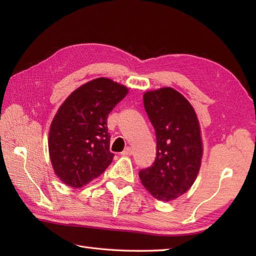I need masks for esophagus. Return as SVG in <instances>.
Listing matches in <instances>:
<instances>
[{"mask_svg":"<svg viewBox=\"0 0 256 256\" xmlns=\"http://www.w3.org/2000/svg\"><path fill=\"white\" fill-rule=\"evenodd\" d=\"M132 154H133V150L131 148H126L122 152V155H132Z\"/></svg>","mask_w":256,"mask_h":256,"instance_id":"esophagus-1","label":"esophagus"}]
</instances>
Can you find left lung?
I'll return each mask as SVG.
<instances>
[{
    "label": "left lung",
    "instance_id": "8db88e82",
    "mask_svg": "<svg viewBox=\"0 0 256 256\" xmlns=\"http://www.w3.org/2000/svg\"><path fill=\"white\" fill-rule=\"evenodd\" d=\"M144 108L156 132V160L138 172L145 189L160 201L175 200L192 188L204 154L194 108L170 86L146 91Z\"/></svg>",
    "mask_w": 256,
    "mask_h": 256
}]
</instances>
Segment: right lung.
Masks as SVG:
<instances>
[{
  "mask_svg": "<svg viewBox=\"0 0 256 256\" xmlns=\"http://www.w3.org/2000/svg\"><path fill=\"white\" fill-rule=\"evenodd\" d=\"M128 89L108 78L89 81L69 94L50 124L48 150L54 172L69 187L81 188L111 164L106 118Z\"/></svg>",
  "mask_w": 256,
  "mask_h": 256,
  "instance_id": "add662e5",
  "label": "right lung"
}]
</instances>
